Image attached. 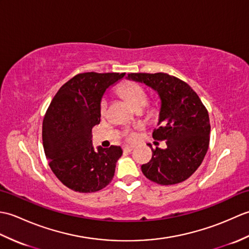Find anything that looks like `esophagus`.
<instances>
[{
	"label": "esophagus",
	"mask_w": 249,
	"mask_h": 249,
	"mask_svg": "<svg viewBox=\"0 0 249 249\" xmlns=\"http://www.w3.org/2000/svg\"><path fill=\"white\" fill-rule=\"evenodd\" d=\"M133 149H134V145H125L124 146V151H126V152L133 151Z\"/></svg>",
	"instance_id": "esophagus-1"
}]
</instances>
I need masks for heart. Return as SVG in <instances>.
Returning <instances> with one entry per match:
<instances>
[{
  "label": "heart",
  "mask_w": 249,
  "mask_h": 249,
  "mask_svg": "<svg viewBox=\"0 0 249 249\" xmlns=\"http://www.w3.org/2000/svg\"><path fill=\"white\" fill-rule=\"evenodd\" d=\"M119 92L122 96H124L126 99L128 100L131 106H134V108L137 105L146 102V94L144 92V89L139 83H137V82L123 83L122 86H120ZM107 107H108V102H107V99L104 98L102 100V104H100V113L105 114L106 111H107ZM128 138L134 139L135 135L128 134Z\"/></svg>",
  "instance_id": "heart-1"
}]
</instances>
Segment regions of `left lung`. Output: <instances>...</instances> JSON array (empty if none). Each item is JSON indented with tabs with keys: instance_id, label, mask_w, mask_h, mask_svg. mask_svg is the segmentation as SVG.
Returning <instances> with one entry per match:
<instances>
[{
	"instance_id": "left-lung-1",
	"label": "left lung",
	"mask_w": 249,
	"mask_h": 249,
	"mask_svg": "<svg viewBox=\"0 0 249 249\" xmlns=\"http://www.w3.org/2000/svg\"><path fill=\"white\" fill-rule=\"evenodd\" d=\"M127 79L144 83L160 98L158 127L153 138L166 141L167 147L152 149L151 160L141 166L142 172L160 185L185 181L199 168L209 149L208 110L186 82L168 73H129Z\"/></svg>"
}]
</instances>
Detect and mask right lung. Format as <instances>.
<instances>
[{"label":"right lung","mask_w":249,"mask_h":249,"mask_svg":"<svg viewBox=\"0 0 249 249\" xmlns=\"http://www.w3.org/2000/svg\"><path fill=\"white\" fill-rule=\"evenodd\" d=\"M125 72H83L57 91L43 122V144L52 172L78 193H95L112 181L121 146L92 143V128L100 122V103L110 86Z\"/></svg>","instance_id":"add662e5"}]
</instances>
